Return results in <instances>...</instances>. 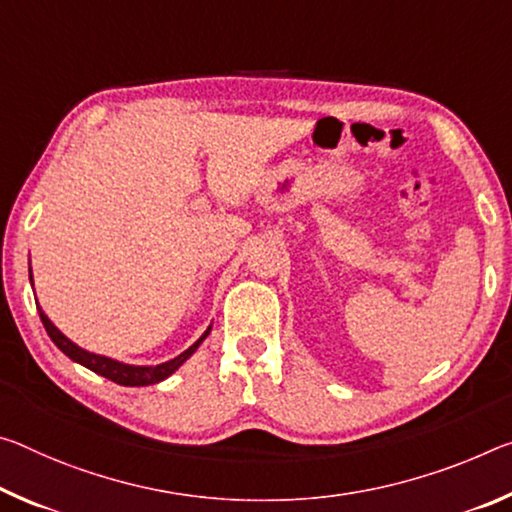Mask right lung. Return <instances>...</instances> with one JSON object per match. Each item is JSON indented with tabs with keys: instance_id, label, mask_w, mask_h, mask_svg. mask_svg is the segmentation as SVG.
I'll use <instances>...</instances> for the list:
<instances>
[{
	"instance_id": "right-lung-1",
	"label": "right lung",
	"mask_w": 512,
	"mask_h": 512,
	"mask_svg": "<svg viewBox=\"0 0 512 512\" xmlns=\"http://www.w3.org/2000/svg\"><path fill=\"white\" fill-rule=\"evenodd\" d=\"M38 312H40V321H43L47 335H50L52 342L59 346L61 351L68 355L70 360L84 364L86 369L100 373V376L109 378V380H113V383H118V385H125V387H143V385L161 383V380L168 378L170 373L180 369L182 364L189 360L193 353H196V348L202 344V339L209 335V330H212V328H207L205 335H202L196 344L186 348L184 353H180L173 360H168L164 364H157V367H134V364H123V362H118V360L104 358V355H95V353L84 351V348H79L75 342H70V339L63 335V332L56 328L50 319H47L43 310H38Z\"/></svg>"
}]
</instances>
